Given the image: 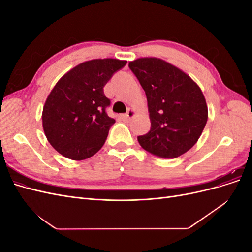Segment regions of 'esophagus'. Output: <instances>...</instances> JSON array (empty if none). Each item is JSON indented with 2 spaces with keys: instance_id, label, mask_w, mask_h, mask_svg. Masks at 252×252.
Wrapping results in <instances>:
<instances>
[{
  "instance_id": "1",
  "label": "esophagus",
  "mask_w": 252,
  "mask_h": 252,
  "mask_svg": "<svg viewBox=\"0 0 252 252\" xmlns=\"http://www.w3.org/2000/svg\"><path fill=\"white\" fill-rule=\"evenodd\" d=\"M134 114H135L134 109H132V108H129V109H128V111H127V113H126V114H124V116H122V119H123V121H129V120H130L131 118H133Z\"/></svg>"
}]
</instances>
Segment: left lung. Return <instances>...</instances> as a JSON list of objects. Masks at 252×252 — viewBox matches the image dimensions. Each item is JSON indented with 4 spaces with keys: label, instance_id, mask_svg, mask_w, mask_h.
<instances>
[{
    "label": "left lung",
    "instance_id": "8db88e82",
    "mask_svg": "<svg viewBox=\"0 0 252 252\" xmlns=\"http://www.w3.org/2000/svg\"><path fill=\"white\" fill-rule=\"evenodd\" d=\"M146 94L151 128L138 136L143 149L158 158H174L197 142L207 123L202 90L179 68L157 58L129 62Z\"/></svg>",
    "mask_w": 252,
    "mask_h": 252
}]
</instances>
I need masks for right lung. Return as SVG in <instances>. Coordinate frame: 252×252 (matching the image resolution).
<instances>
[{"instance_id": "add662e5", "label": "right lung", "mask_w": 252, "mask_h": 252, "mask_svg": "<svg viewBox=\"0 0 252 252\" xmlns=\"http://www.w3.org/2000/svg\"><path fill=\"white\" fill-rule=\"evenodd\" d=\"M126 63L116 59L87 61L56 84L45 102L42 121L45 135L59 154L82 161L103 147L116 123L106 113L110 100L104 86Z\"/></svg>"}]
</instances>
